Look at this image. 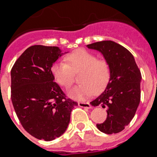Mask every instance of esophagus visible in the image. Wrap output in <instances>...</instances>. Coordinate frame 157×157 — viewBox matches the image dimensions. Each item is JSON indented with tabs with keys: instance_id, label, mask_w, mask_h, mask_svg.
<instances>
[{
	"instance_id": "34e87169",
	"label": "esophagus",
	"mask_w": 157,
	"mask_h": 157,
	"mask_svg": "<svg viewBox=\"0 0 157 157\" xmlns=\"http://www.w3.org/2000/svg\"><path fill=\"white\" fill-rule=\"evenodd\" d=\"M78 106L82 108H86V109H91L92 106L88 102H78Z\"/></svg>"
}]
</instances>
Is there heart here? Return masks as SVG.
Masks as SVG:
<instances>
[{
	"label": "heart",
	"mask_w": 157,
	"mask_h": 157,
	"mask_svg": "<svg viewBox=\"0 0 157 157\" xmlns=\"http://www.w3.org/2000/svg\"><path fill=\"white\" fill-rule=\"evenodd\" d=\"M65 62H57L52 67V73L56 82L69 89L75 82V74L78 75L80 84L69 91V96L77 101H84L103 91L109 85L112 76V67L108 59L98 58L86 49H77L67 54Z\"/></svg>",
	"instance_id": "b5f03b06"
}]
</instances>
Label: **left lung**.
Here are the masks:
<instances>
[{"label": "left lung", "mask_w": 157, "mask_h": 157, "mask_svg": "<svg viewBox=\"0 0 157 157\" xmlns=\"http://www.w3.org/2000/svg\"><path fill=\"white\" fill-rule=\"evenodd\" d=\"M103 54L112 67V76L104 93L91 101L93 106L107 109V119L98 123L105 134H117L134 118L141 100V75L130 51L112 41H102L87 45Z\"/></svg>", "instance_id": "8db88e82"}]
</instances>
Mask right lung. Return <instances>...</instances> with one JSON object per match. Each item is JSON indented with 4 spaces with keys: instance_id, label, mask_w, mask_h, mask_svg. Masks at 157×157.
Here are the masks:
<instances>
[{
    "instance_id": "1",
    "label": "right lung",
    "mask_w": 157,
    "mask_h": 157,
    "mask_svg": "<svg viewBox=\"0 0 157 157\" xmlns=\"http://www.w3.org/2000/svg\"><path fill=\"white\" fill-rule=\"evenodd\" d=\"M61 55L56 46L32 45L11 71V99L16 116L37 139L52 141L62 135L78 105L54 82L51 67Z\"/></svg>"
}]
</instances>
